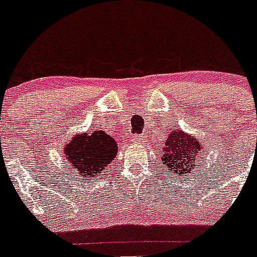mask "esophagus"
<instances>
[{"instance_id":"1","label":"esophagus","mask_w":257,"mask_h":257,"mask_svg":"<svg viewBox=\"0 0 257 257\" xmlns=\"http://www.w3.org/2000/svg\"><path fill=\"white\" fill-rule=\"evenodd\" d=\"M143 140H144V137L143 136H133L132 137V143L133 144H141L143 143Z\"/></svg>"}]
</instances>
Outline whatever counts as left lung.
Masks as SVG:
<instances>
[{
	"mask_svg": "<svg viewBox=\"0 0 257 257\" xmlns=\"http://www.w3.org/2000/svg\"><path fill=\"white\" fill-rule=\"evenodd\" d=\"M204 151V145L191 133L184 131H172L163 148L161 161L168 173L180 176L191 175L199 165V155Z\"/></svg>",
	"mask_w": 257,
	"mask_h": 257,
	"instance_id": "left-lung-1",
	"label": "left lung"
}]
</instances>
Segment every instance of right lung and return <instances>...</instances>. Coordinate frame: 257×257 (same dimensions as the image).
I'll return each instance as SVG.
<instances>
[{"mask_svg": "<svg viewBox=\"0 0 257 257\" xmlns=\"http://www.w3.org/2000/svg\"><path fill=\"white\" fill-rule=\"evenodd\" d=\"M117 143L104 131L78 133L64 148L66 159L78 175L94 177L105 169L117 155Z\"/></svg>", "mask_w": 257, "mask_h": 257, "instance_id": "obj_1", "label": "right lung"}]
</instances>
